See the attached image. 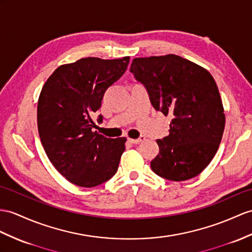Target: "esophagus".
Wrapping results in <instances>:
<instances>
[{"label": "esophagus", "mask_w": 252, "mask_h": 252, "mask_svg": "<svg viewBox=\"0 0 252 252\" xmlns=\"http://www.w3.org/2000/svg\"><path fill=\"white\" fill-rule=\"evenodd\" d=\"M144 137L143 136H141L140 138H138V139H128V142H130L131 144H139L140 142H142V141H144Z\"/></svg>", "instance_id": "esophagus-1"}]
</instances>
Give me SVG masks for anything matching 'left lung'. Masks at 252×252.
Masks as SVG:
<instances>
[{
    "label": "left lung",
    "instance_id": "left-lung-1",
    "mask_svg": "<svg viewBox=\"0 0 252 252\" xmlns=\"http://www.w3.org/2000/svg\"><path fill=\"white\" fill-rule=\"evenodd\" d=\"M130 72L142 83L152 106L170 115V133L157 140L151 168L162 179L197 176L214 158L224 130L221 98L213 76L179 55L133 59Z\"/></svg>",
    "mask_w": 252,
    "mask_h": 252
}]
</instances>
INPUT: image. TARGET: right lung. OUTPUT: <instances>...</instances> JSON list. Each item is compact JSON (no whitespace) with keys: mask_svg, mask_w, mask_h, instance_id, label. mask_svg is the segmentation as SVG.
<instances>
[{"mask_svg":"<svg viewBox=\"0 0 252 252\" xmlns=\"http://www.w3.org/2000/svg\"><path fill=\"white\" fill-rule=\"evenodd\" d=\"M128 64L129 57L83 58L58 67L42 87L37 106L40 141L54 168L77 186H98L118 171L126 138L93 131L91 116ZM97 121L101 123L102 115Z\"/></svg>","mask_w":252,"mask_h":252,"instance_id":"1","label":"right lung"}]
</instances>
